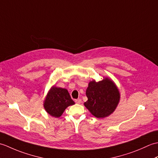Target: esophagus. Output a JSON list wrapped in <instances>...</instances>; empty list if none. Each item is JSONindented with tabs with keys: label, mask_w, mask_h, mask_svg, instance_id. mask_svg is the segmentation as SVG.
Instances as JSON below:
<instances>
[{
	"label": "esophagus",
	"mask_w": 158,
	"mask_h": 158,
	"mask_svg": "<svg viewBox=\"0 0 158 158\" xmlns=\"http://www.w3.org/2000/svg\"><path fill=\"white\" fill-rule=\"evenodd\" d=\"M75 101L77 104H81V99H76Z\"/></svg>",
	"instance_id": "34e87169"
}]
</instances>
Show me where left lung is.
I'll return each mask as SVG.
<instances>
[{
  "label": "left lung",
  "instance_id": "obj_1",
  "mask_svg": "<svg viewBox=\"0 0 158 158\" xmlns=\"http://www.w3.org/2000/svg\"><path fill=\"white\" fill-rule=\"evenodd\" d=\"M88 100L84 105L97 118L110 115L118 105L120 94L111 80L106 78L102 81H90L86 89Z\"/></svg>",
  "mask_w": 158,
  "mask_h": 158
}]
</instances>
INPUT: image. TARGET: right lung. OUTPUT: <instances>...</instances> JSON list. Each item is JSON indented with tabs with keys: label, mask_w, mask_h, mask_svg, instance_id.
I'll use <instances>...</instances> for the list:
<instances>
[{
	"label": "right lung",
	"mask_w": 158,
	"mask_h": 158,
	"mask_svg": "<svg viewBox=\"0 0 158 158\" xmlns=\"http://www.w3.org/2000/svg\"><path fill=\"white\" fill-rule=\"evenodd\" d=\"M75 105L66 89L53 86L44 102V108L50 115L59 117L70 105Z\"/></svg>",
	"instance_id": "add662e5"
}]
</instances>
